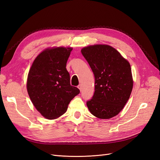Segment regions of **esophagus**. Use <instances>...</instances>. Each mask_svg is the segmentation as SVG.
<instances>
[{"instance_id": "obj_1", "label": "esophagus", "mask_w": 160, "mask_h": 160, "mask_svg": "<svg viewBox=\"0 0 160 160\" xmlns=\"http://www.w3.org/2000/svg\"><path fill=\"white\" fill-rule=\"evenodd\" d=\"M77 88H78L79 89L80 91L82 90V85H79L78 86H77Z\"/></svg>"}]
</instances>
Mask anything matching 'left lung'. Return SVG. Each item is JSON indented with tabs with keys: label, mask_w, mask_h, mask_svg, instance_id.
<instances>
[{
	"label": "left lung",
	"mask_w": 160,
	"mask_h": 160,
	"mask_svg": "<svg viewBox=\"0 0 160 160\" xmlns=\"http://www.w3.org/2000/svg\"><path fill=\"white\" fill-rule=\"evenodd\" d=\"M81 53L95 76V92L87 101L91 114L110 119L123 109L129 98L133 81L129 62L113 47L95 45L84 47Z\"/></svg>",
	"instance_id": "1"
}]
</instances>
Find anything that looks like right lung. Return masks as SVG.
<instances>
[{"label":"right lung","instance_id":"right-lung-1","mask_svg":"<svg viewBox=\"0 0 160 160\" xmlns=\"http://www.w3.org/2000/svg\"><path fill=\"white\" fill-rule=\"evenodd\" d=\"M71 47L47 49L33 61L28 74L27 89L37 110L43 117L54 119L64 114L79 89L70 84L66 69Z\"/></svg>","mask_w":160,"mask_h":160}]
</instances>
